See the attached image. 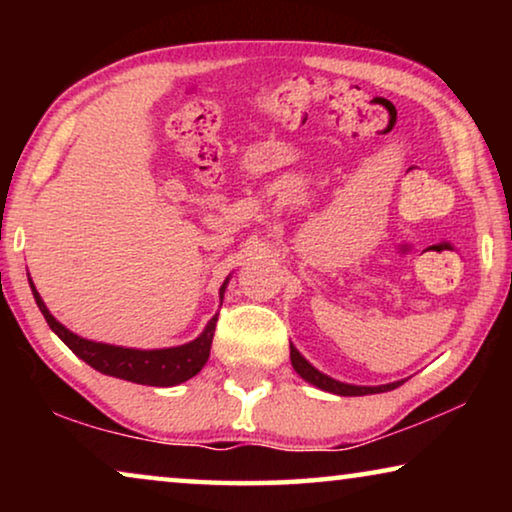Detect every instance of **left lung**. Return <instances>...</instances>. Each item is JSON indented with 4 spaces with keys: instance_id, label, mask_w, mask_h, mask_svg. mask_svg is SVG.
I'll use <instances>...</instances> for the list:
<instances>
[{
    "instance_id": "1",
    "label": "left lung",
    "mask_w": 512,
    "mask_h": 512,
    "mask_svg": "<svg viewBox=\"0 0 512 512\" xmlns=\"http://www.w3.org/2000/svg\"><path fill=\"white\" fill-rule=\"evenodd\" d=\"M291 366L296 373L303 377L305 382L314 384V387L321 389V391H328V394H335V396H368V394H384V391H391L396 387H401L405 380H398V382H389V384H377V387H363V384H347V382H340V380H333V377H328L326 373H321L312 366L310 361L305 359L303 354L298 352L296 347L291 345Z\"/></svg>"
}]
</instances>
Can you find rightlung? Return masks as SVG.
I'll return each mask as SVG.
<instances>
[{"instance_id":"obj_1","label":"right lung","mask_w":512,"mask_h":512,"mask_svg":"<svg viewBox=\"0 0 512 512\" xmlns=\"http://www.w3.org/2000/svg\"><path fill=\"white\" fill-rule=\"evenodd\" d=\"M228 282L230 277H226V282H223L219 289L221 300H223V293H226ZM30 289H32L34 300H37L41 314H44L48 326H51V331L58 335V338L65 342V345L72 349L79 359L86 361L90 368L100 370L102 375H111V377H118V380H128L135 384H149V387H177V384L191 380L193 375H198L209 359L216 317H219V314H214V317L207 321L205 331H202L195 340L186 342V345L165 347V349L118 347V345H107V342L81 338V335L72 333L67 326H62L60 321L48 312V307L44 300H41L32 277H30Z\"/></svg>"}]
</instances>
